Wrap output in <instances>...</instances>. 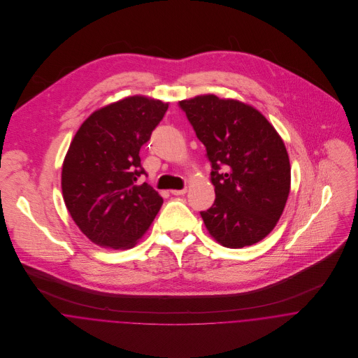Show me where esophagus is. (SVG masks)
I'll return each mask as SVG.
<instances>
[{
	"instance_id": "esophagus-1",
	"label": "esophagus",
	"mask_w": 358,
	"mask_h": 358,
	"mask_svg": "<svg viewBox=\"0 0 358 358\" xmlns=\"http://www.w3.org/2000/svg\"><path fill=\"white\" fill-rule=\"evenodd\" d=\"M187 193V189H182V190H171V194L173 196H185Z\"/></svg>"
}]
</instances>
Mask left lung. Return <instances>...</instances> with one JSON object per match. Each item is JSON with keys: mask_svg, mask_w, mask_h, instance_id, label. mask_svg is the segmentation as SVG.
<instances>
[{"mask_svg": "<svg viewBox=\"0 0 358 358\" xmlns=\"http://www.w3.org/2000/svg\"><path fill=\"white\" fill-rule=\"evenodd\" d=\"M210 162L215 203L200 212L223 247L263 240L277 224L291 187L285 145L252 106L201 95L179 102Z\"/></svg>", "mask_w": 358, "mask_h": 358, "instance_id": "obj_1", "label": "left lung"}]
</instances>
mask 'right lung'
I'll list each match as a JSON object with an SVG mask.
<instances>
[{"mask_svg": "<svg viewBox=\"0 0 358 358\" xmlns=\"http://www.w3.org/2000/svg\"><path fill=\"white\" fill-rule=\"evenodd\" d=\"M168 103L131 96L92 113L77 131L62 168V193L73 220L95 244L136 245L162 199L146 182L141 148L150 141Z\"/></svg>", "mask_w": 358, "mask_h": 358, "instance_id": "1", "label": "right lung"}]
</instances>
